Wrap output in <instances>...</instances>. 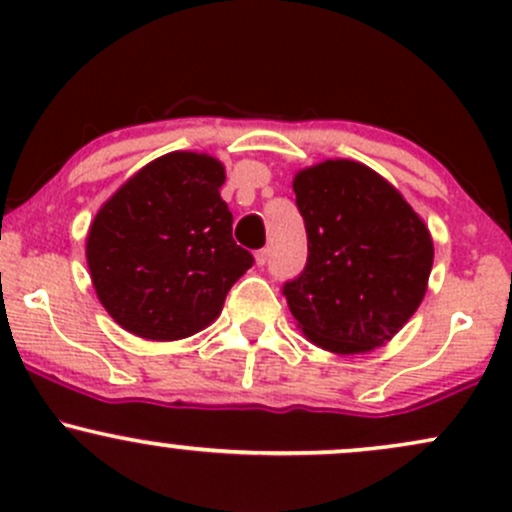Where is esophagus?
Here are the masks:
<instances>
[{
  "instance_id": "34e87169",
  "label": "esophagus",
  "mask_w": 512,
  "mask_h": 512,
  "mask_svg": "<svg viewBox=\"0 0 512 512\" xmlns=\"http://www.w3.org/2000/svg\"><path fill=\"white\" fill-rule=\"evenodd\" d=\"M267 257H269V250L267 248L257 250L255 252V264H257V267H264V264H267Z\"/></svg>"
}]
</instances>
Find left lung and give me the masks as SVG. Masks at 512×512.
<instances>
[{
  "mask_svg": "<svg viewBox=\"0 0 512 512\" xmlns=\"http://www.w3.org/2000/svg\"><path fill=\"white\" fill-rule=\"evenodd\" d=\"M293 192L308 233L305 269L284 284L298 327L334 354L390 342L424 301L426 223L383 175L346 158L301 170Z\"/></svg>",
  "mask_w": 512,
  "mask_h": 512,
  "instance_id": "1",
  "label": "left lung"
}]
</instances>
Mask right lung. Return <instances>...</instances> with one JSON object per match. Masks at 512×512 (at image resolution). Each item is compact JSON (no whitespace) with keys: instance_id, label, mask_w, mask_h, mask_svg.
<instances>
[{"instance_id":"obj_1","label":"right lung","mask_w":512,"mask_h":512,"mask_svg":"<svg viewBox=\"0 0 512 512\" xmlns=\"http://www.w3.org/2000/svg\"><path fill=\"white\" fill-rule=\"evenodd\" d=\"M223 180L216 158L173 151L98 211L86 238L88 272L122 330L173 342L219 317L226 293L255 262L233 240Z\"/></svg>"}]
</instances>
